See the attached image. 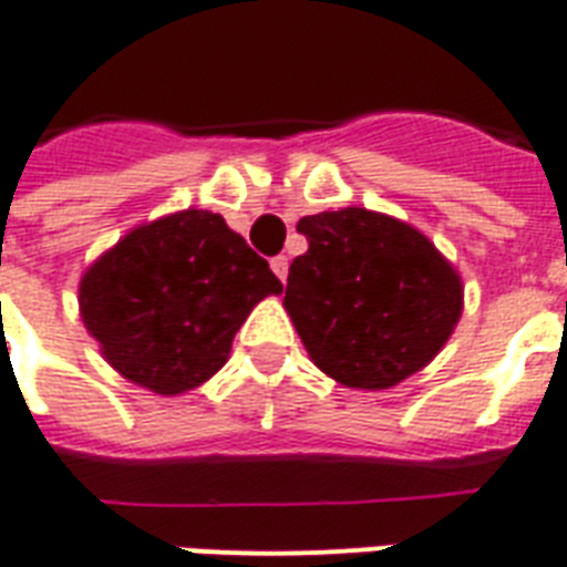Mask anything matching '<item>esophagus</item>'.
<instances>
[{
	"label": "esophagus",
	"mask_w": 567,
	"mask_h": 567,
	"mask_svg": "<svg viewBox=\"0 0 567 567\" xmlns=\"http://www.w3.org/2000/svg\"><path fill=\"white\" fill-rule=\"evenodd\" d=\"M271 271H275V275H278L280 280H287V275H289V260H287V257H275V260H271Z\"/></svg>",
	"instance_id": "obj_1"
}]
</instances>
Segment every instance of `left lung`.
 <instances>
[{
	"label": "left lung",
	"instance_id": "8db88e82",
	"mask_svg": "<svg viewBox=\"0 0 567 567\" xmlns=\"http://www.w3.org/2000/svg\"><path fill=\"white\" fill-rule=\"evenodd\" d=\"M307 251L287 278L289 319L310 361L352 390H388L434 361L464 310V284L429 236L346 206L305 215Z\"/></svg>",
	"mask_w": 567,
	"mask_h": 567
}]
</instances>
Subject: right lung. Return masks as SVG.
Masks as SVG:
<instances>
[{
    "label": "right lung",
    "mask_w": 567,
    "mask_h": 567,
    "mask_svg": "<svg viewBox=\"0 0 567 567\" xmlns=\"http://www.w3.org/2000/svg\"><path fill=\"white\" fill-rule=\"evenodd\" d=\"M284 284L218 213L179 209L138 224L79 280V313L115 372L159 396L200 388L236 331Z\"/></svg>",
    "instance_id": "add662e5"
}]
</instances>
